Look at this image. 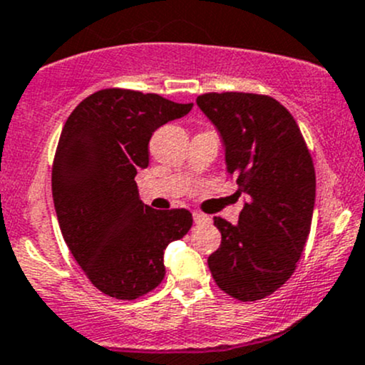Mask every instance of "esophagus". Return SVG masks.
I'll return each mask as SVG.
<instances>
[{
    "label": "esophagus",
    "instance_id": "esophagus-1",
    "mask_svg": "<svg viewBox=\"0 0 365 365\" xmlns=\"http://www.w3.org/2000/svg\"><path fill=\"white\" fill-rule=\"evenodd\" d=\"M210 220H212V218H210L208 215H205V213H194V222H195V224H208Z\"/></svg>",
    "mask_w": 365,
    "mask_h": 365
}]
</instances>
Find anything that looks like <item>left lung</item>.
Returning a JSON list of instances; mask_svg holds the SVG:
<instances>
[{"mask_svg":"<svg viewBox=\"0 0 365 365\" xmlns=\"http://www.w3.org/2000/svg\"><path fill=\"white\" fill-rule=\"evenodd\" d=\"M199 108L217 125L227 171L248 201L236 225L215 217L222 245L208 257L218 289L237 301L267 297L297 267L312 227L317 176L292 113L253 92H206Z\"/></svg>","mask_w":365,"mask_h":365,"instance_id":"8db88e82","label":"left lung"}]
</instances>
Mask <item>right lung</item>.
Masks as SVG:
<instances>
[{
    "label": "right lung",
    "mask_w": 365,
    "mask_h": 365,
    "mask_svg": "<svg viewBox=\"0 0 365 365\" xmlns=\"http://www.w3.org/2000/svg\"><path fill=\"white\" fill-rule=\"evenodd\" d=\"M192 103L103 89L64 124L52 166V197L68 248L92 285L133 301L164 279V250L192 227L187 210L157 212L138 197L134 176L148 166V141Z\"/></svg>",
    "instance_id": "obj_1"
}]
</instances>
